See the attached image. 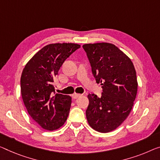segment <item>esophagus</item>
<instances>
[{
    "label": "esophagus",
    "mask_w": 160,
    "mask_h": 160,
    "mask_svg": "<svg viewBox=\"0 0 160 160\" xmlns=\"http://www.w3.org/2000/svg\"><path fill=\"white\" fill-rule=\"evenodd\" d=\"M81 95H82V94H77V93H74V94H72V98H73V99H77V98H78V97H80Z\"/></svg>",
    "instance_id": "34e87169"
}]
</instances>
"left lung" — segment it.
Returning <instances> with one entry per match:
<instances>
[{"instance_id": "left-lung-1", "label": "left lung", "mask_w": 160, "mask_h": 160, "mask_svg": "<svg viewBox=\"0 0 160 160\" xmlns=\"http://www.w3.org/2000/svg\"><path fill=\"white\" fill-rule=\"evenodd\" d=\"M97 83L102 85V97L88 94L86 116L96 131L107 133L121 125L131 112L137 93L136 71L131 59L114 44L83 45Z\"/></svg>"}]
</instances>
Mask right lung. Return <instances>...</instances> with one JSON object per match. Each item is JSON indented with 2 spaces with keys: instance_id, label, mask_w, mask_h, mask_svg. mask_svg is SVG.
<instances>
[{
  "instance_id": "1",
  "label": "right lung",
  "mask_w": 160,
  "mask_h": 160,
  "mask_svg": "<svg viewBox=\"0 0 160 160\" xmlns=\"http://www.w3.org/2000/svg\"><path fill=\"white\" fill-rule=\"evenodd\" d=\"M80 47L72 43L48 44L28 61L22 72L21 92L24 105L43 129H57L67 119L72 97L55 94L53 83L64 61Z\"/></svg>"
}]
</instances>
